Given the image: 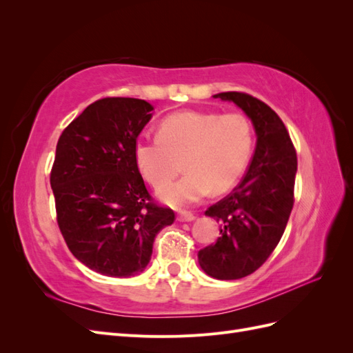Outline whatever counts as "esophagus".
<instances>
[{"label":"esophagus","instance_id":"34e87169","mask_svg":"<svg viewBox=\"0 0 353 353\" xmlns=\"http://www.w3.org/2000/svg\"><path fill=\"white\" fill-rule=\"evenodd\" d=\"M176 219L179 222H190V221L196 219V216H194V213H191L188 210H179V213L176 215Z\"/></svg>","mask_w":353,"mask_h":353}]
</instances>
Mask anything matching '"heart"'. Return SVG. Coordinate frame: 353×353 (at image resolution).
I'll use <instances>...</instances> for the list:
<instances>
[{
    "instance_id": "b5f03b06",
    "label": "heart",
    "mask_w": 353,
    "mask_h": 353,
    "mask_svg": "<svg viewBox=\"0 0 353 353\" xmlns=\"http://www.w3.org/2000/svg\"><path fill=\"white\" fill-rule=\"evenodd\" d=\"M254 145L252 122L241 113L178 112L160 122L159 135H141L135 162L157 193L183 170L187 175L169 187L163 200L184 206L210 194L225 193L248 168Z\"/></svg>"
}]
</instances>
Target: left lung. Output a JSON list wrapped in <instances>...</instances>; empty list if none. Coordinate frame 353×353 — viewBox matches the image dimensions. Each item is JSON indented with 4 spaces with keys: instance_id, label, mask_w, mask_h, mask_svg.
Instances as JSON below:
<instances>
[{
    "instance_id": "obj_1",
    "label": "left lung",
    "mask_w": 353,
    "mask_h": 353,
    "mask_svg": "<svg viewBox=\"0 0 353 353\" xmlns=\"http://www.w3.org/2000/svg\"><path fill=\"white\" fill-rule=\"evenodd\" d=\"M213 97L236 103L258 135L240 184L205 212L219 222L221 236L197 253L208 275L239 280L261 268L283 237L294 203L297 156L285 125L268 104L239 91Z\"/></svg>"
}]
</instances>
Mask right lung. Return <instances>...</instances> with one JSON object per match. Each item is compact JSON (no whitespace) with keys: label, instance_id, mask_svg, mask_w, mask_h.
Segmentation results:
<instances>
[{"label":"right lung","instance_id":"obj_1","mask_svg":"<svg viewBox=\"0 0 353 353\" xmlns=\"http://www.w3.org/2000/svg\"><path fill=\"white\" fill-rule=\"evenodd\" d=\"M153 105L130 97L94 101L61 132L50 184L69 250L90 270L132 276L150 262L157 232L175 221L148 193L135 143Z\"/></svg>","mask_w":353,"mask_h":353}]
</instances>
